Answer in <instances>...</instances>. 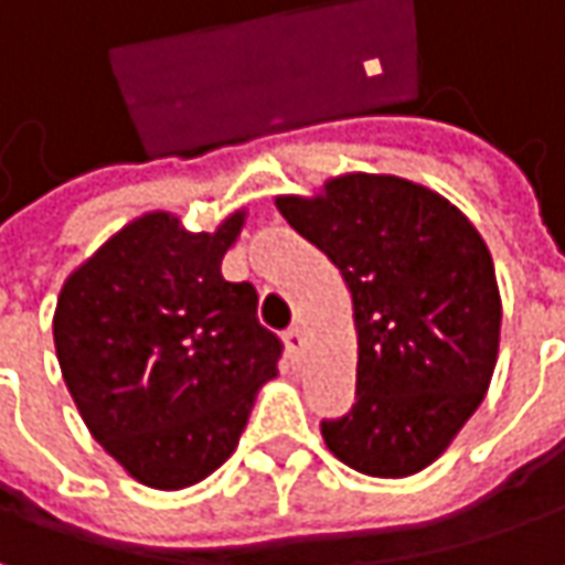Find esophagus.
<instances>
[{"mask_svg": "<svg viewBox=\"0 0 565 565\" xmlns=\"http://www.w3.org/2000/svg\"><path fill=\"white\" fill-rule=\"evenodd\" d=\"M284 347H287V353H290L294 360H300L302 347H306V338H302L300 328H290V331L284 334Z\"/></svg>", "mask_w": 565, "mask_h": 565, "instance_id": "1", "label": "esophagus"}]
</instances>
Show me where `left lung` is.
Returning a JSON list of instances; mask_svg holds the SVG:
<instances>
[{
  "label": "left lung",
  "mask_w": 565,
  "mask_h": 565,
  "mask_svg": "<svg viewBox=\"0 0 565 565\" xmlns=\"http://www.w3.org/2000/svg\"><path fill=\"white\" fill-rule=\"evenodd\" d=\"M287 224L341 268L356 324V403L321 438L362 476L406 478L450 447L488 394L500 290L457 205L394 174H341L278 196Z\"/></svg>",
  "instance_id": "obj_1"
}]
</instances>
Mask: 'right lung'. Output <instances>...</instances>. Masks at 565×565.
I'll list each match as a JSON object with an SVG mask.
<instances>
[{"label":"right lung","instance_id":"obj_1","mask_svg":"<svg viewBox=\"0 0 565 565\" xmlns=\"http://www.w3.org/2000/svg\"><path fill=\"white\" fill-rule=\"evenodd\" d=\"M246 212L212 234L149 212L108 237L58 294L52 338L89 435L147 488L181 491L234 454L281 341L256 287L224 281Z\"/></svg>","mask_w":565,"mask_h":565}]
</instances>
